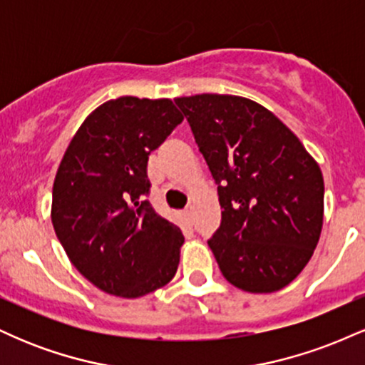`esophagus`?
I'll use <instances>...</instances> for the list:
<instances>
[{
	"label": "esophagus",
	"mask_w": 365,
	"mask_h": 365,
	"mask_svg": "<svg viewBox=\"0 0 365 365\" xmlns=\"http://www.w3.org/2000/svg\"><path fill=\"white\" fill-rule=\"evenodd\" d=\"M183 215H185V217H187V220H190V217H192V215H194V207H192V206H188V207H185V209H183Z\"/></svg>",
	"instance_id": "esophagus-1"
}]
</instances>
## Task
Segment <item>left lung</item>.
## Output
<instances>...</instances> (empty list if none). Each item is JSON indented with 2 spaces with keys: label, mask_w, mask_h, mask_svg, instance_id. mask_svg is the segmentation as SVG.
<instances>
[{
  "label": "left lung",
  "mask_w": 365,
  "mask_h": 365,
  "mask_svg": "<svg viewBox=\"0 0 365 365\" xmlns=\"http://www.w3.org/2000/svg\"><path fill=\"white\" fill-rule=\"evenodd\" d=\"M217 183L221 225L207 244L237 288L271 293L312 257L324 212L319 165L283 121L250 99H175Z\"/></svg>",
  "instance_id": "1"
}]
</instances>
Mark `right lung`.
<instances>
[{"label": "right lung", "mask_w": 365, "mask_h": 365, "mask_svg": "<svg viewBox=\"0 0 365 365\" xmlns=\"http://www.w3.org/2000/svg\"><path fill=\"white\" fill-rule=\"evenodd\" d=\"M182 120L170 99H111L83 120L56 171L58 240L78 273L110 295L137 299L177 273L182 230L144 195L149 154Z\"/></svg>", "instance_id": "add662e5"}]
</instances>
